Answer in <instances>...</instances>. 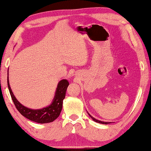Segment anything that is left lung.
Instances as JSON below:
<instances>
[{
    "mask_svg": "<svg viewBox=\"0 0 151 151\" xmlns=\"http://www.w3.org/2000/svg\"><path fill=\"white\" fill-rule=\"evenodd\" d=\"M88 115H89V116H90V117H91L92 119H93V121L96 122H97V123H100V124H110V122H104L99 121V120H97V119H94V118L93 117H92V116L90 115L88 113Z\"/></svg>",
    "mask_w": 151,
    "mask_h": 151,
    "instance_id": "obj_1",
    "label": "left lung"
}]
</instances>
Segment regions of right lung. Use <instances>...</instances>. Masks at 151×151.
I'll return each mask as SVG.
<instances>
[{"mask_svg":"<svg viewBox=\"0 0 151 151\" xmlns=\"http://www.w3.org/2000/svg\"><path fill=\"white\" fill-rule=\"evenodd\" d=\"M7 83L11 99L18 111L25 117L39 124H46V123L52 122L59 117L62 109L63 101L65 97L66 90L69 86L68 80H62L60 81L58 83L56 93H55V98L53 99L51 105L42 109L34 110L23 106L15 99L9 86L8 77Z\"/></svg>","mask_w":151,"mask_h":151,"instance_id":"obj_1","label":"right lung"}]
</instances>
